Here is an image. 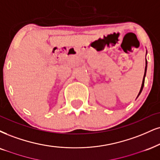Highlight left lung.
<instances>
[{"mask_svg": "<svg viewBox=\"0 0 160 160\" xmlns=\"http://www.w3.org/2000/svg\"><path fill=\"white\" fill-rule=\"evenodd\" d=\"M146 70H147V60L145 61V74H144V77H143V80H142V87H141V89H140V91H139V94H138L137 97L140 95L142 90L143 89V87H144V84H145V75H146Z\"/></svg>", "mask_w": 160, "mask_h": 160, "instance_id": "obj_1", "label": "left lung"}]
</instances>
